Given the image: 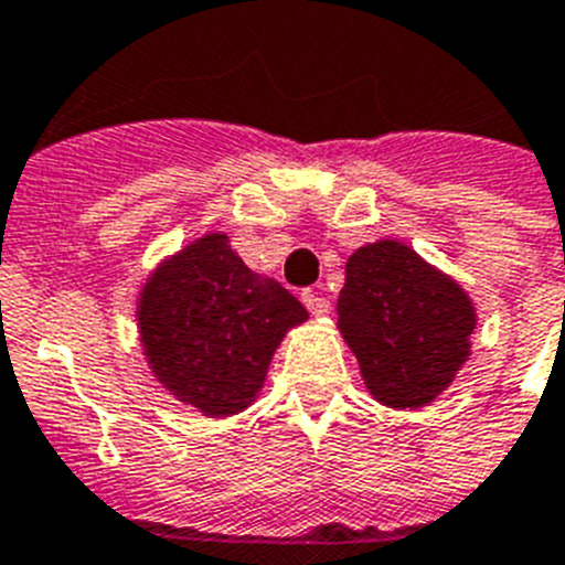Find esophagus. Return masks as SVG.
<instances>
[{
	"instance_id": "esophagus-1",
	"label": "esophagus",
	"mask_w": 565,
	"mask_h": 565,
	"mask_svg": "<svg viewBox=\"0 0 565 565\" xmlns=\"http://www.w3.org/2000/svg\"><path fill=\"white\" fill-rule=\"evenodd\" d=\"M301 301H303V307H307V310H310L316 318H321L330 312V301H327L321 292H316V289H303Z\"/></svg>"
}]
</instances>
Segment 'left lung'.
Returning a JSON list of instances; mask_svg holds the SVG:
<instances>
[{"instance_id": "1", "label": "left lung", "mask_w": 565, "mask_h": 565, "mask_svg": "<svg viewBox=\"0 0 565 565\" xmlns=\"http://www.w3.org/2000/svg\"><path fill=\"white\" fill-rule=\"evenodd\" d=\"M338 330L372 398L392 409H418L452 384L469 358L475 307L460 284L386 238L350 255Z\"/></svg>"}]
</instances>
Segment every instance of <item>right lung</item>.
Returning <instances> with one entry per match:
<instances>
[{
	"label": "right lung",
	"mask_w": 565,
	"mask_h": 565,
	"mask_svg": "<svg viewBox=\"0 0 565 565\" xmlns=\"http://www.w3.org/2000/svg\"><path fill=\"white\" fill-rule=\"evenodd\" d=\"M307 310L207 233L156 269L139 298L147 364L164 390L210 418L247 409L289 327Z\"/></svg>",
	"instance_id": "right-lung-1"
}]
</instances>
